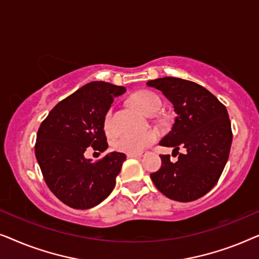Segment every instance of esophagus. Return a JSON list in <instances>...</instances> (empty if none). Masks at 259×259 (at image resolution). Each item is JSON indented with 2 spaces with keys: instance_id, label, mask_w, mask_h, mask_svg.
I'll return each instance as SVG.
<instances>
[{
  "instance_id": "esophagus-1",
  "label": "esophagus",
  "mask_w": 259,
  "mask_h": 259,
  "mask_svg": "<svg viewBox=\"0 0 259 259\" xmlns=\"http://www.w3.org/2000/svg\"><path fill=\"white\" fill-rule=\"evenodd\" d=\"M146 154V152H138V153H127L128 158H141Z\"/></svg>"
}]
</instances>
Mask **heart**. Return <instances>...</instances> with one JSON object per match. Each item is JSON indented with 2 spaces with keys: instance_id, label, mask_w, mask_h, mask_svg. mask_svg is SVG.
Masks as SVG:
<instances>
[{
  "instance_id": "heart-1",
  "label": "heart",
  "mask_w": 259,
  "mask_h": 259,
  "mask_svg": "<svg viewBox=\"0 0 259 259\" xmlns=\"http://www.w3.org/2000/svg\"><path fill=\"white\" fill-rule=\"evenodd\" d=\"M130 104L146 115H152L160 107L159 98L150 91H138L133 93L130 98ZM111 116V111L107 112V114L105 115L104 128L106 132H109L112 128ZM155 139H157V133L153 131H146V132L121 137L115 141L114 146L116 150L125 152V153H138L155 141Z\"/></svg>"
}]
</instances>
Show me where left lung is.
<instances>
[{
  "label": "left lung",
  "instance_id": "1",
  "mask_svg": "<svg viewBox=\"0 0 259 259\" xmlns=\"http://www.w3.org/2000/svg\"><path fill=\"white\" fill-rule=\"evenodd\" d=\"M146 84L160 91L177 114L172 130L159 145L177 152L185 148L175 162L168 154L160 155L161 167L151 173L152 182L169 199L196 200L213 189L228 162L232 143L228 111L206 88L192 81L166 76Z\"/></svg>",
  "mask_w": 259,
  "mask_h": 259
}]
</instances>
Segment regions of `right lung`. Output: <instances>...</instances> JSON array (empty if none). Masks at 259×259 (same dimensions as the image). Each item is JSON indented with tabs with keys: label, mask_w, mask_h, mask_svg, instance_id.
Segmentation results:
<instances>
[{
	"label": "right lung",
	"mask_w": 259,
	"mask_h": 259,
	"mask_svg": "<svg viewBox=\"0 0 259 259\" xmlns=\"http://www.w3.org/2000/svg\"><path fill=\"white\" fill-rule=\"evenodd\" d=\"M125 87L93 81L60 101L37 131L35 157L55 197L76 210L97 206L115 186L126 155L111 152L97 162L84 151L107 150L105 115Z\"/></svg>",
	"instance_id": "right-lung-1"
}]
</instances>
